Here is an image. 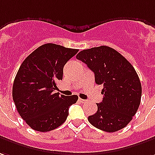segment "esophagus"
Returning a JSON list of instances; mask_svg holds the SVG:
<instances>
[{"label": "esophagus", "mask_w": 155, "mask_h": 155, "mask_svg": "<svg viewBox=\"0 0 155 155\" xmlns=\"http://www.w3.org/2000/svg\"><path fill=\"white\" fill-rule=\"evenodd\" d=\"M79 101H80L81 102H82V103H85V102H86V101L84 100V99H81V98H80V99H79Z\"/></svg>", "instance_id": "obj_1"}]
</instances>
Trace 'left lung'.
Here are the masks:
<instances>
[{
	"label": "left lung",
	"instance_id": "left-lung-1",
	"mask_svg": "<svg viewBox=\"0 0 155 155\" xmlns=\"http://www.w3.org/2000/svg\"><path fill=\"white\" fill-rule=\"evenodd\" d=\"M76 59L87 64L95 81L103 89L97 111L90 123L101 130L114 133L130 123L140 105L142 86L133 65L114 48L100 46L81 51Z\"/></svg>",
	"mask_w": 155,
	"mask_h": 155
}]
</instances>
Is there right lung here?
<instances>
[{"label":"right lung","mask_w":155,"mask_h":155,"mask_svg":"<svg viewBox=\"0 0 155 155\" xmlns=\"http://www.w3.org/2000/svg\"><path fill=\"white\" fill-rule=\"evenodd\" d=\"M78 49L54 44L38 47L24 59L15 77L12 98L17 110L33 130L48 132L65 122L76 95L54 93L57 81L63 79L64 66Z\"/></svg>","instance_id":"add662e5"}]
</instances>
